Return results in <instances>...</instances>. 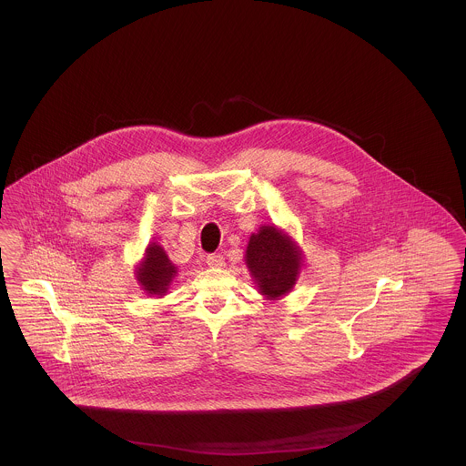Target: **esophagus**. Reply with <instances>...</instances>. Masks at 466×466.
<instances>
[{"label": "esophagus", "instance_id": "34e87169", "mask_svg": "<svg viewBox=\"0 0 466 466\" xmlns=\"http://www.w3.org/2000/svg\"><path fill=\"white\" fill-rule=\"evenodd\" d=\"M206 264L209 267H213V268H220V267L225 266V257L223 255H217V253H213V255H208L206 257Z\"/></svg>", "mask_w": 466, "mask_h": 466}]
</instances>
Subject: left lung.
Wrapping results in <instances>:
<instances>
[{
  "label": "left lung",
  "instance_id": "8db88e82",
  "mask_svg": "<svg viewBox=\"0 0 466 466\" xmlns=\"http://www.w3.org/2000/svg\"><path fill=\"white\" fill-rule=\"evenodd\" d=\"M246 264L260 291L268 299H278L295 285L300 253L278 228L260 227L246 248Z\"/></svg>",
  "mask_w": 466,
  "mask_h": 466
}]
</instances>
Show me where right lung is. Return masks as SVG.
<instances>
[{"instance_id": "1", "label": "right lung", "mask_w": 466, "mask_h": 466, "mask_svg": "<svg viewBox=\"0 0 466 466\" xmlns=\"http://www.w3.org/2000/svg\"><path fill=\"white\" fill-rule=\"evenodd\" d=\"M175 274L177 267L171 264L166 251L158 244L148 246L145 262L137 268V281L143 289L152 295H164Z\"/></svg>"}]
</instances>
